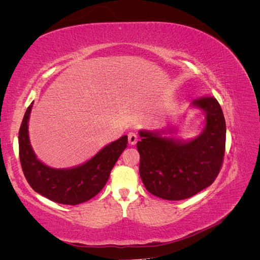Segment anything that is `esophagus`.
Listing matches in <instances>:
<instances>
[{"label": "esophagus", "instance_id": "esophagus-1", "mask_svg": "<svg viewBox=\"0 0 260 260\" xmlns=\"http://www.w3.org/2000/svg\"><path fill=\"white\" fill-rule=\"evenodd\" d=\"M128 141H129V144H131V145L137 144V142H138V136H137V133L133 132V131L129 132V133H128Z\"/></svg>", "mask_w": 260, "mask_h": 260}]
</instances>
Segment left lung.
<instances>
[{
  "mask_svg": "<svg viewBox=\"0 0 260 260\" xmlns=\"http://www.w3.org/2000/svg\"><path fill=\"white\" fill-rule=\"evenodd\" d=\"M193 105L206 114L201 135L186 142L140 131V177L146 190L168 201L191 198L216 180L225 151V120L214 96L194 100Z\"/></svg>",
  "mask_w": 260,
  "mask_h": 260,
  "instance_id": "left-lung-1",
  "label": "left lung"
}]
</instances>
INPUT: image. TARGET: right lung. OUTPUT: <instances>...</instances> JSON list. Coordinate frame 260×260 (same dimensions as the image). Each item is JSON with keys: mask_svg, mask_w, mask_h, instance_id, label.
Segmentation results:
<instances>
[{"mask_svg": "<svg viewBox=\"0 0 260 260\" xmlns=\"http://www.w3.org/2000/svg\"><path fill=\"white\" fill-rule=\"evenodd\" d=\"M32 103L23 116L18 133L19 159L22 172L34 190L55 203L77 205L91 200L106 184L111 171L127 147L123 136L108 144L85 164L70 169H54L39 160L30 145L28 121Z\"/></svg>", "mask_w": 260, "mask_h": 260, "instance_id": "1", "label": "right lung"}]
</instances>
